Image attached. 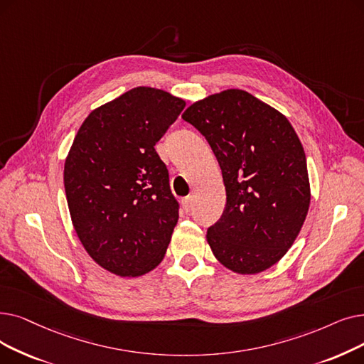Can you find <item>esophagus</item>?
<instances>
[{
  "instance_id": "esophagus-1",
  "label": "esophagus",
  "mask_w": 364,
  "mask_h": 364,
  "mask_svg": "<svg viewBox=\"0 0 364 364\" xmlns=\"http://www.w3.org/2000/svg\"><path fill=\"white\" fill-rule=\"evenodd\" d=\"M181 205H183V210H184L186 213L191 211V210L193 208V196H187V198H184V199L181 200Z\"/></svg>"
}]
</instances>
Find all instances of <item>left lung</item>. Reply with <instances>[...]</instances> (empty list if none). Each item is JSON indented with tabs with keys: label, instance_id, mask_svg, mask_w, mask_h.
<instances>
[{
	"label": "left lung",
	"instance_id": "left-lung-1",
	"mask_svg": "<svg viewBox=\"0 0 364 364\" xmlns=\"http://www.w3.org/2000/svg\"><path fill=\"white\" fill-rule=\"evenodd\" d=\"M211 146L226 187L223 215L207 232L215 259L255 275L279 262L306 218V156L287 117L241 89L193 102L181 116Z\"/></svg>",
	"mask_w": 364,
	"mask_h": 364
}]
</instances>
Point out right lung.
I'll return each instance as SVG.
<instances>
[{
	"mask_svg": "<svg viewBox=\"0 0 364 364\" xmlns=\"http://www.w3.org/2000/svg\"><path fill=\"white\" fill-rule=\"evenodd\" d=\"M184 107L162 89L134 87L95 108L73 141L64 166L73 226L108 272L141 277L165 257L178 202L154 146Z\"/></svg>",
	"mask_w": 364,
	"mask_h": 364,
	"instance_id": "1",
	"label": "right lung"
}]
</instances>
